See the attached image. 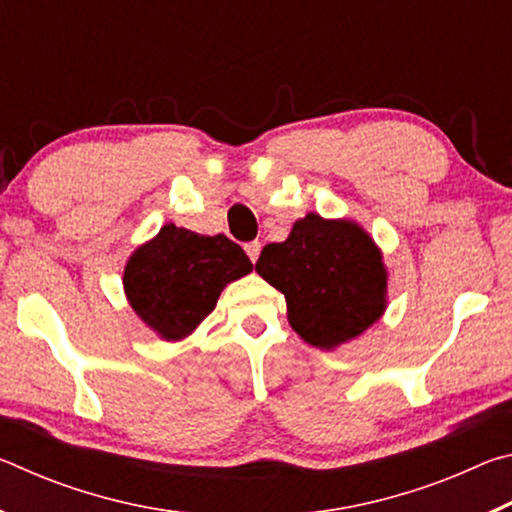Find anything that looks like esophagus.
<instances>
[{
	"label": "esophagus",
	"instance_id": "34e87169",
	"mask_svg": "<svg viewBox=\"0 0 512 512\" xmlns=\"http://www.w3.org/2000/svg\"><path fill=\"white\" fill-rule=\"evenodd\" d=\"M246 253L250 257V262L255 264L259 253H262V244H259V241H250V244H246Z\"/></svg>",
	"mask_w": 512,
	"mask_h": 512
}]
</instances>
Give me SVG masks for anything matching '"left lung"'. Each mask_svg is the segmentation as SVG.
Wrapping results in <instances>:
<instances>
[{
  "instance_id": "left-lung-1",
  "label": "left lung",
  "mask_w": 512,
  "mask_h": 512,
  "mask_svg": "<svg viewBox=\"0 0 512 512\" xmlns=\"http://www.w3.org/2000/svg\"><path fill=\"white\" fill-rule=\"evenodd\" d=\"M255 271L284 293L293 332L318 350L357 339L388 307L384 255L352 219L309 212L287 241L264 246Z\"/></svg>"
}]
</instances>
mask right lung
<instances>
[{"instance_id":"1","label":"right lung","mask_w":512,"mask_h":512,"mask_svg":"<svg viewBox=\"0 0 512 512\" xmlns=\"http://www.w3.org/2000/svg\"><path fill=\"white\" fill-rule=\"evenodd\" d=\"M253 271L244 248L167 223L124 268L128 305L164 341H183L212 314L221 291Z\"/></svg>"}]
</instances>
